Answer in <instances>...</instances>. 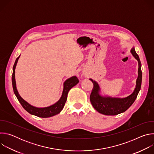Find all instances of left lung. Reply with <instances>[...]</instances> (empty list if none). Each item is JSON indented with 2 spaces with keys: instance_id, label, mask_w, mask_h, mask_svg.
Returning <instances> with one entry per match:
<instances>
[{
  "instance_id": "1",
  "label": "left lung",
  "mask_w": 154,
  "mask_h": 154,
  "mask_svg": "<svg viewBox=\"0 0 154 154\" xmlns=\"http://www.w3.org/2000/svg\"><path fill=\"white\" fill-rule=\"evenodd\" d=\"M130 52L138 62V71L136 87L134 92L128 96L124 98L103 96L100 94V89L99 84L95 80L90 79L94 85L90 95V102L96 110L101 114L114 116L123 113L133 104L137 99L141 86V63L134 47L131 49Z\"/></svg>"
}]
</instances>
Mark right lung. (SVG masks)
<instances>
[{"label":"right lung","mask_w":154,"mask_h":154,"mask_svg":"<svg viewBox=\"0 0 154 154\" xmlns=\"http://www.w3.org/2000/svg\"><path fill=\"white\" fill-rule=\"evenodd\" d=\"M19 57H20V55L16 58L13 68L12 85H13V88L14 94L16 95L17 99H18L19 102L20 103L22 106H23V107L30 114L36 116L38 117H40V118H49L60 113V112L63 109L66 102L69 91L73 86H75L79 82V80H78L77 77L72 76L64 82L62 95L60 99L56 103H55L54 104L51 106H46V107L39 108V107L34 106L30 105V103H29L27 102H26L25 100H24L23 98H22L17 90L16 80H15V69H16V64Z\"/></svg>","instance_id":"right-lung-1"}]
</instances>
